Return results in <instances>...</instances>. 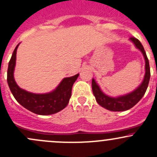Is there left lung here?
I'll return each instance as SVG.
<instances>
[{"label":"left lung","mask_w":157,"mask_h":157,"mask_svg":"<svg viewBox=\"0 0 157 157\" xmlns=\"http://www.w3.org/2000/svg\"><path fill=\"white\" fill-rule=\"evenodd\" d=\"M130 40L135 45L136 48H138L142 52L144 57L145 75L141 84L135 90L128 93V94L118 96V97H111V96L105 95L101 90L100 87L97 84V83L95 81L94 79L93 78V80H92V90H93V95L96 97V102L102 107L108 109L109 111H112V112L126 111L134 106L145 94L149 84V81H150V65H149L148 58L147 57L143 45L140 43V41L136 38L131 37Z\"/></svg>","instance_id":"left-lung-1"}]
</instances>
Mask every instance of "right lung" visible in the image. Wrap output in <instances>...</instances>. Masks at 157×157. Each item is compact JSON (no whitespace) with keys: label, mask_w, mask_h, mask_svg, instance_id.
I'll return each instance as SVG.
<instances>
[{"label":"right lung","mask_w":157,"mask_h":157,"mask_svg":"<svg viewBox=\"0 0 157 157\" xmlns=\"http://www.w3.org/2000/svg\"><path fill=\"white\" fill-rule=\"evenodd\" d=\"M17 45L11 57L7 69V83L16 100L24 108L37 115H48L57 113L67 105L71 96L73 84L78 77L79 74L62 80L55 90L51 93L36 94L29 93L18 86L13 77L16 64Z\"/></svg>","instance_id":"add662e5"}]
</instances>
